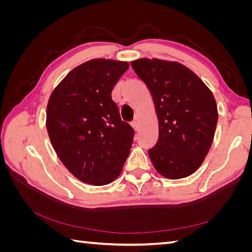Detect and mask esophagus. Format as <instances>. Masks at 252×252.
<instances>
[{
    "instance_id": "obj_1",
    "label": "esophagus",
    "mask_w": 252,
    "mask_h": 252,
    "mask_svg": "<svg viewBox=\"0 0 252 252\" xmlns=\"http://www.w3.org/2000/svg\"><path fill=\"white\" fill-rule=\"evenodd\" d=\"M131 126H132V128L134 129L135 131H138V129H139V124H138V122H136V121H133L132 123H131Z\"/></svg>"
}]
</instances>
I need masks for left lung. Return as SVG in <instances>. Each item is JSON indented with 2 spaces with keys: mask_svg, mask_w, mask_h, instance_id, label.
Segmentation results:
<instances>
[{
  "mask_svg": "<svg viewBox=\"0 0 252 252\" xmlns=\"http://www.w3.org/2000/svg\"><path fill=\"white\" fill-rule=\"evenodd\" d=\"M131 66L147 85L158 120V140L148 155L163 177L178 180L200 168L215 138L218 107L211 90L188 67L159 59Z\"/></svg>",
  "mask_w": 252,
  "mask_h": 252,
  "instance_id": "1",
  "label": "left lung"
}]
</instances>
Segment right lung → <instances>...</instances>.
Returning <instances> with one entry per match:
<instances>
[{
    "label": "right lung",
    "mask_w": 252,
    "mask_h": 252,
    "mask_svg": "<svg viewBox=\"0 0 252 252\" xmlns=\"http://www.w3.org/2000/svg\"><path fill=\"white\" fill-rule=\"evenodd\" d=\"M128 62L94 59L68 73L52 91L46 128L57 156L72 175L107 185L123 170L133 142L132 127L121 120L111 91Z\"/></svg>",
    "instance_id": "1"
}]
</instances>
